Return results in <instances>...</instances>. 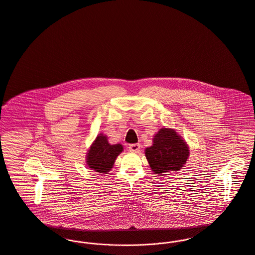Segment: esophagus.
Segmentation results:
<instances>
[{
	"mask_svg": "<svg viewBox=\"0 0 255 255\" xmlns=\"http://www.w3.org/2000/svg\"><path fill=\"white\" fill-rule=\"evenodd\" d=\"M141 145L139 143H132L129 145V150L132 152H138L140 150Z\"/></svg>",
	"mask_w": 255,
	"mask_h": 255,
	"instance_id": "obj_1",
	"label": "esophagus"
}]
</instances>
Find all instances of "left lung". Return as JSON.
I'll use <instances>...</instances> for the list:
<instances>
[{"mask_svg": "<svg viewBox=\"0 0 255 255\" xmlns=\"http://www.w3.org/2000/svg\"><path fill=\"white\" fill-rule=\"evenodd\" d=\"M149 167L154 174L166 175L182 169L190 156V147L174 129L161 128L144 149Z\"/></svg>", "mask_w": 255, "mask_h": 255, "instance_id": "left-lung-1", "label": "left lung"}]
</instances>
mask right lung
Masks as SVG:
<instances>
[{"instance_id":"right-lung-1","label":"right lung","mask_w":255,"mask_h":255,"mask_svg":"<svg viewBox=\"0 0 255 255\" xmlns=\"http://www.w3.org/2000/svg\"><path fill=\"white\" fill-rule=\"evenodd\" d=\"M123 151L121 143L112 144L108 137L100 133L88 149L86 163L89 168L95 172L108 174L114 167L117 156Z\"/></svg>"}]
</instances>
